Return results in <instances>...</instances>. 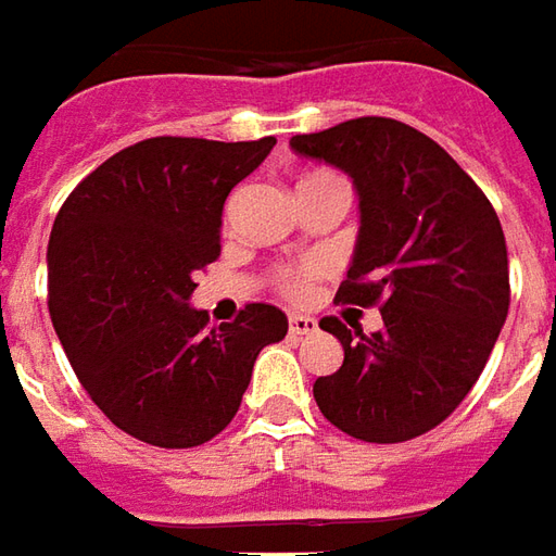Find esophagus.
I'll use <instances>...</instances> for the list:
<instances>
[{
  "mask_svg": "<svg viewBox=\"0 0 556 556\" xmlns=\"http://www.w3.org/2000/svg\"><path fill=\"white\" fill-rule=\"evenodd\" d=\"M287 327H290L293 337H312V333H318V321L308 318V315H290Z\"/></svg>",
  "mask_w": 556,
  "mask_h": 556,
  "instance_id": "obj_1",
  "label": "esophagus"
}]
</instances>
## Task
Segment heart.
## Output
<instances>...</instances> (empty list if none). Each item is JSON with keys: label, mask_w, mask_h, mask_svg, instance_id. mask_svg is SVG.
Listing matches in <instances>:
<instances>
[{"label": "heart", "mask_w": 556, "mask_h": 556, "mask_svg": "<svg viewBox=\"0 0 556 556\" xmlns=\"http://www.w3.org/2000/svg\"><path fill=\"white\" fill-rule=\"evenodd\" d=\"M308 177H318V174H308ZM308 177H303V180H308ZM285 290L287 293H300V290H303V281H300L296 275H285Z\"/></svg>", "instance_id": "b5f03b06"}]
</instances>
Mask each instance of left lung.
Returning <instances> with one entry per match:
<instances>
[{
  "instance_id": "left-lung-1",
  "label": "left lung",
  "mask_w": 556,
  "mask_h": 556,
  "mask_svg": "<svg viewBox=\"0 0 556 556\" xmlns=\"http://www.w3.org/2000/svg\"><path fill=\"white\" fill-rule=\"evenodd\" d=\"M290 147L355 182L361 229L337 303L382 312L370 337L321 321L345 357L315 379L318 409L357 441L419 438L465 401L508 318L502 223L446 149L404 122L352 118Z\"/></svg>"
}]
</instances>
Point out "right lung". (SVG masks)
I'll return each instance as SVG.
<instances>
[{
  "mask_svg": "<svg viewBox=\"0 0 556 556\" xmlns=\"http://www.w3.org/2000/svg\"><path fill=\"white\" fill-rule=\"evenodd\" d=\"M275 137H152L115 152L63 201L48 238V312L78 382L137 441L186 450L217 438L256 355L287 337L281 308L251 303L207 327L195 271L219 256L223 204Z\"/></svg>",
  "mask_w": 556,
  "mask_h": 556,
  "instance_id": "right-lung-1",
  "label": "right lung"
}]
</instances>
